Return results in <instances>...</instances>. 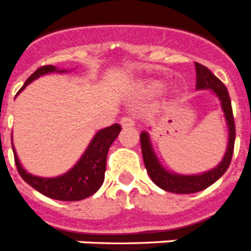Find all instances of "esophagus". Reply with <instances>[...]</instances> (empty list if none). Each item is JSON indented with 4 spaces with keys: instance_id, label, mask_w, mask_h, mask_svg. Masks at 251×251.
<instances>
[{
    "instance_id": "esophagus-1",
    "label": "esophagus",
    "mask_w": 251,
    "mask_h": 251,
    "mask_svg": "<svg viewBox=\"0 0 251 251\" xmlns=\"http://www.w3.org/2000/svg\"><path fill=\"white\" fill-rule=\"evenodd\" d=\"M121 124L122 127H132V126H134V118L132 115H124L121 119Z\"/></svg>"
}]
</instances>
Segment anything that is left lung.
I'll list each match as a JSON object with an SVG mask.
<instances>
[{"label":"left lung","instance_id":"left-lung-1","mask_svg":"<svg viewBox=\"0 0 251 251\" xmlns=\"http://www.w3.org/2000/svg\"><path fill=\"white\" fill-rule=\"evenodd\" d=\"M196 66V88L197 89H211L215 94L219 97L221 101V106L225 113V118L229 127V145H227V151L223 161L216 168L205 172L202 175H195V176H183V175H175L170 174L168 171L159 165L156 154L153 153L152 147H151L150 138L146 132L141 134V147L142 154H143V161L147 168V172L150 175L151 179L156 183L158 187L168 192L174 194H195V192L202 191L208 186L216 182L220 178L226 170L229 168L230 162L234 153L235 145V122L234 115H232L231 100H230L229 92L224 85L223 81L219 77L215 76L206 66L201 65L199 63H195Z\"/></svg>","mask_w":251,"mask_h":251}]
</instances>
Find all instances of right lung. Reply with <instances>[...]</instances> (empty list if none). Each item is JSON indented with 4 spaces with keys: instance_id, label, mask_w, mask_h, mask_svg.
Instances as JSON below:
<instances>
[{
    "instance_id": "right-lung-1",
    "label": "right lung",
    "mask_w": 251,
    "mask_h": 251,
    "mask_svg": "<svg viewBox=\"0 0 251 251\" xmlns=\"http://www.w3.org/2000/svg\"><path fill=\"white\" fill-rule=\"evenodd\" d=\"M51 72H56V68L52 65L40 66L34 74L30 75L21 90L40 75ZM121 129L122 127L119 124H113L110 127L99 130L76 165L65 175L55 177V178H43V177L27 174L20 165V161L12 146L17 171L20 176L25 179V182L37 190L40 194L45 195L50 199L60 201L83 200L92 196L100 188L104 181V175H105L108 151L114 139L118 137Z\"/></svg>"
}]
</instances>
